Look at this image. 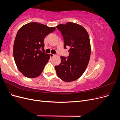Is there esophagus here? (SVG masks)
<instances>
[{
  "label": "esophagus",
  "instance_id": "esophagus-1",
  "mask_svg": "<svg viewBox=\"0 0 120 120\" xmlns=\"http://www.w3.org/2000/svg\"><path fill=\"white\" fill-rule=\"evenodd\" d=\"M54 56V54H53L52 53H49V56H50V57H51V58L52 57Z\"/></svg>",
  "mask_w": 120,
  "mask_h": 120
}]
</instances>
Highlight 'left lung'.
Returning a JSON list of instances; mask_svg holds the SVG:
<instances>
[{"label": "left lung", "mask_w": 120, "mask_h": 120, "mask_svg": "<svg viewBox=\"0 0 120 120\" xmlns=\"http://www.w3.org/2000/svg\"><path fill=\"white\" fill-rule=\"evenodd\" d=\"M64 39V49L70 47L69 56H61V62L55 66L56 74L61 79L67 82L79 79L88 66L90 46L88 32L81 25L73 22H67L56 26Z\"/></svg>", "instance_id": "1"}]
</instances>
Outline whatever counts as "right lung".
Returning <instances> with one entry per match:
<instances>
[{"label":"right lung","mask_w":120,"mask_h":120,"mask_svg":"<svg viewBox=\"0 0 120 120\" xmlns=\"http://www.w3.org/2000/svg\"><path fill=\"white\" fill-rule=\"evenodd\" d=\"M55 30L30 22L18 31L14 42L13 57L18 69L25 77L34 78L41 74L50 58L45 52L44 38Z\"/></svg>","instance_id":"1"}]
</instances>
